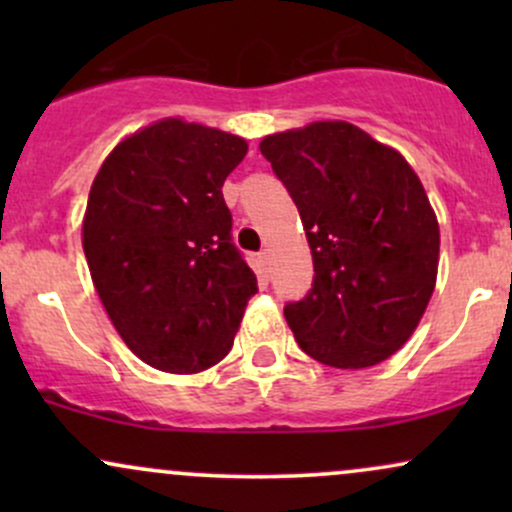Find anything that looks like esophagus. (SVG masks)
I'll list each match as a JSON object with an SVG mask.
<instances>
[{
	"mask_svg": "<svg viewBox=\"0 0 512 512\" xmlns=\"http://www.w3.org/2000/svg\"><path fill=\"white\" fill-rule=\"evenodd\" d=\"M257 260H260L262 272H267V269H269V252H267V250H262L260 255H257Z\"/></svg>",
	"mask_w": 512,
	"mask_h": 512,
	"instance_id": "esophagus-1",
	"label": "esophagus"
}]
</instances>
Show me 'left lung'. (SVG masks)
I'll return each instance as SVG.
<instances>
[{
	"instance_id": "1",
	"label": "left lung",
	"mask_w": 512,
	"mask_h": 512,
	"mask_svg": "<svg viewBox=\"0 0 512 512\" xmlns=\"http://www.w3.org/2000/svg\"><path fill=\"white\" fill-rule=\"evenodd\" d=\"M301 214L313 289L284 305L293 337L332 368L390 358L419 325L438 274V221L409 163L349 122L260 144Z\"/></svg>"
}]
</instances>
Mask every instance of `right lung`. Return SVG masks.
<instances>
[{
	"label": "right lung",
	"instance_id": "right-lung-1",
	"mask_svg": "<svg viewBox=\"0 0 512 512\" xmlns=\"http://www.w3.org/2000/svg\"><path fill=\"white\" fill-rule=\"evenodd\" d=\"M245 139L161 120L117 144L88 195L84 252L125 344L166 373L231 351L257 276L233 243L223 180Z\"/></svg>",
	"mask_w": 512,
	"mask_h": 512
}]
</instances>
